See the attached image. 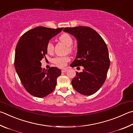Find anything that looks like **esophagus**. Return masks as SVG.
<instances>
[{"label": "esophagus", "instance_id": "obj_1", "mask_svg": "<svg viewBox=\"0 0 133 133\" xmlns=\"http://www.w3.org/2000/svg\"><path fill=\"white\" fill-rule=\"evenodd\" d=\"M67 71H68V69H62L61 72H66Z\"/></svg>", "mask_w": 133, "mask_h": 133}]
</instances>
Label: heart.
Masks as SVG:
<instances>
[{
    "label": "heart",
    "instance_id": "1",
    "mask_svg": "<svg viewBox=\"0 0 133 133\" xmlns=\"http://www.w3.org/2000/svg\"><path fill=\"white\" fill-rule=\"evenodd\" d=\"M59 40L62 43H64L65 45L68 46V50L67 51L69 52H72L73 47L72 46V45L73 44V39L72 37L68 33H64L62 35H61L59 37ZM54 45L52 42L51 41H48L46 44V50L47 52L49 54H52L54 52ZM70 61V57L68 56H65V57H57L55 58H54L53 62L55 64L57 65L60 68H63L66 65V63Z\"/></svg>",
    "mask_w": 133,
    "mask_h": 133
}]
</instances>
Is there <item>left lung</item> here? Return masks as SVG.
I'll list each match as a JSON object with an SVG mask.
<instances>
[{"label":"left lung","mask_w":133,"mask_h":133,"mask_svg":"<svg viewBox=\"0 0 133 133\" xmlns=\"http://www.w3.org/2000/svg\"><path fill=\"white\" fill-rule=\"evenodd\" d=\"M64 32L72 35L78 41V52L72 67L83 66V72H76L71 81L76 91L83 95H91L98 90L105 81L110 66L106 44L92 28L79 26L66 27Z\"/></svg>","instance_id":"left-lung-1"}]
</instances>
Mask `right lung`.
<instances>
[{"label":"right lung","mask_w":133,"mask_h":133,"mask_svg":"<svg viewBox=\"0 0 133 133\" xmlns=\"http://www.w3.org/2000/svg\"><path fill=\"white\" fill-rule=\"evenodd\" d=\"M62 29L37 27L25 32L16 45V71L25 90L35 97H44L52 92L57 79L61 74L56 67H51L48 71L43 69L40 61L47 54L46 44Z\"/></svg>","instance_id":"right-lung-1"}]
</instances>
